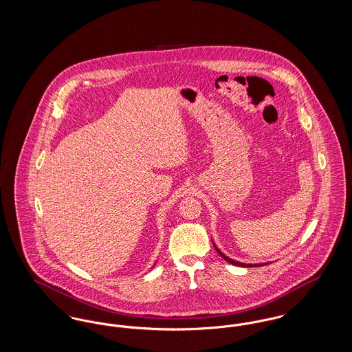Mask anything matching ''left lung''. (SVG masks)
I'll use <instances>...</instances> for the list:
<instances>
[{"label":"left lung","instance_id":"1","mask_svg":"<svg viewBox=\"0 0 352 352\" xmlns=\"http://www.w3.org/2000/svg\"><path fill=\"white\" fill-rule=\"evenodd\" d=\"M215 250L218 251L219 254L227 261V263H230V264H234V265H237V267H243V268H250V267H263V264H243V263H239V261H234V260H231L230 257H227L224 253H221V252L219 251L218 248L215 247Z\"/></svg>","mask_w":352,"mask_h":352}]
</instances>
